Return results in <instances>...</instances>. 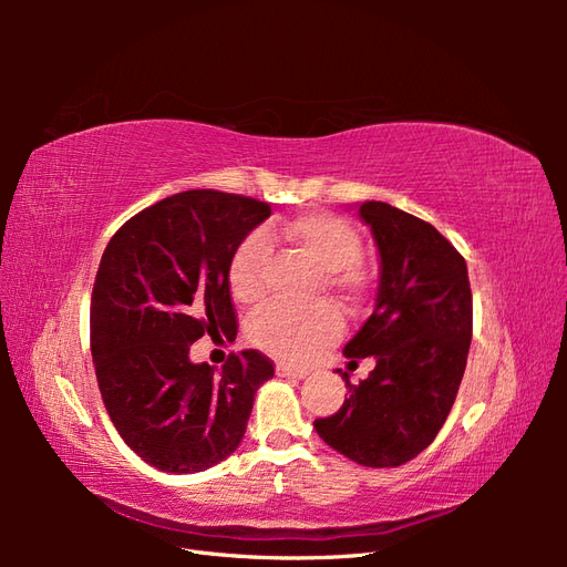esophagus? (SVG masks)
Returning <instances> with one entry per match:
<instances>
[{"instance_id": "esophagus-1", "label": "esophagus", "mask_w": 567, "mask_h": 567, "mask_svg": "<svg viewBox=\"0 0 567 567\" xmlns=\"http://www.w3.org/2000/svg\"><path fill=\"white\" fill-rule=\"evenodd\" d=\"M277 375H281V379H305L307 375V369L305 367H293V364H277Z\"/></svg>"}]
</instances>
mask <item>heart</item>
Here are the masks:
<instances>
[{
    "mask_svg": "<svg viewBox=\"0 0 567 567\" xmlns=\"http://www.w3.org/2000/svg\"><path fill=\"white\" fill-rule=\"evenodd\" d=\"M271 244H286L310 257L321 267V281L333 296L352 307L362 305L371 290L367 271L359 267L364 255V238L352 221L333 213H302L290 219L271 221L265 231H250L231 252L227 281L231 296L255 305L265 298L267 265ZM342 317L331 302L319 300L305 307L274 302L262 307L250 323L248 336L257 348L288 359L305 362L342 333Z\"/></svg>",
    "mask_w": 567,
    "mask_h": 567,
    "instance_id": "obj_1",
    "label": "heart"
}]
</instances>
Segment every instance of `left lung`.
<instances>
[{
    "label": "left lung",
    "mask_w": 567,
    "mask_h": 567,
    "mask_svg": "<svg viewBox=\"0 0 567 567\" xmlns=\"http://www.w3.org/2000/svg\"><path fill=\"white\" fill-rule=\"evenodd\" d=\"M381 252L375 310L346 346L350 364L373 357L336 414L317 419L319 437L369 468L419 456L447 421L466 371L473 296L463 255L433 225L381 200L359 205Z\"/></svg>",
    "instance_id": "obj_1"
}]
</instances>
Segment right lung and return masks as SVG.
Returning a JSON list of instances; mask_svg holds the SVG:
<instances>
[{
  "instance_id": "obj_1",
  "label": "right lung",
  "mask_w": 567,
  "mask_h": 567,
  "mask_svg": "<svg viewBox=\"0 0 567 567\" xmlns=\"http://www.w3.org/2000/svg\"><path fill=\"white\" fill-rule=\"evenodd\" d=\"M269 215L265 200L194 188L130 217L101 255L90 310L101 400L153 468L198 473L227 458L274 375L257 350L231 354L221 371L188 359L205 333L236 336L229 260Z\"/></svg>"
}]
</instances>
